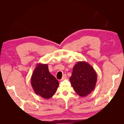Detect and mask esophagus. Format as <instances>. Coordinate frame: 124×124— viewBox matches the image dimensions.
Segmentation results:
<instances>
[{
    "mask_svg": "<svg viewBox=\"0 0 124 124\" xmlns=\"http://www.w3.org/2000/svg\"><path fill=\"white\" fill-rule=\"evenodd\" d=\"M67 78V75L66 74H64L63 75V76H62V78L61 79V81H63V80H65L66 78Z\"/></svg>",
    "mask_w": 124,
    "mask_h": 124,
    "instance_id": "1",
    "label": "esophagus"
}]
</instances>
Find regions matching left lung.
<instances>
[{
	"mask_svg": "<svg viewBox=\"0 0 124 124\" xmlns=\"http://www.w3.org/2000/svg\"><path fill=\"white\" fill-rule=\"evenodd\" d=\"M97 76L93 67L86 62H78L74 65L70 78L71 86L78 95L85 97L95 88Z\"/></svg>",
	"mask_w": 124,
	"mask_h": 124,
	"instance_id": "1",
	"label": "left lung"
}]
</instances>
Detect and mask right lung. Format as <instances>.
<instances>
[{
	"instance_id": "right-lung-1",
	"label": "right lung",
	"mask_w": 124,
	"mask_h": 124,
	"mask_svg": "<svg viewBox=\"0 0 124 124\" xmlns=\"http://www.w3.org/2000/svg\"><path fill=\"white\" fill-rule=\"evenodd\" d=\"M35 93L45 99H50L58 87L59 82L48 71L47 64L38 63L31 79Z\"/></svg>"
}]
</instances>
